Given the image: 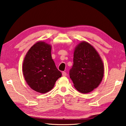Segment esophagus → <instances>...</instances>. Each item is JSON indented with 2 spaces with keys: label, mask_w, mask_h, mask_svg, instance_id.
<instances>
[{
  "label": "esophagus",
  "mask_w": 126,
  "mask_h": 126,
  "mask_svg": "<svg viewBox=\"0 0 126 126\" xmlns=\"http://www.w3.org/2000/svg\"><path fill=\"white\" fill-rule=\"evenodd\" d=\"M62 76H67V73L65 72H62Z\"/></svg>",
  "instance_id": "esophagus-1"
}]
</instances>
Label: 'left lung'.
Wrapping results in <instances>:
<instances>
[{
    "mask_svg": "<svg viewBox=\"0 0 126 126\" xmlns=\"http://www.w3.org/2000/svg\"><path fill=\"white\" fill-rule=\"evenodd\" d=\"M102 59L90 44L81 41L73 53V65L69 71L70 78L78 91L87 94L97 88L104 76Z\"/></svg>",
    "mask_w": 126,
    "mask_h": 126,
    "instance_id": "1",
    "label": "left lung"
}]
</instances>
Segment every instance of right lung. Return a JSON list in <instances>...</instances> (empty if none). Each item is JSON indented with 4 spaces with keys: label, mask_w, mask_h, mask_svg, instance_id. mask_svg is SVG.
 Returning <instances> with one entry per match:
<instances>
[{
    "label": "right lung",
    "mask_w": 126,
    "mask_h": 126,
    "mask_svg": "<svg viewBox=\"0 0 126 126\" xmlns=\"http://www.w3.org/2000/svg\"><path fill=\"white\" fill-rule=\"evenodd\" d=\"M51 45L39 41L32 46L24 58L22 71L28 85L37 93L44 94L54 86L62 76L51 55Z\"/></svg>",
    "instance_id": "add662e5"
}]
</instances>
